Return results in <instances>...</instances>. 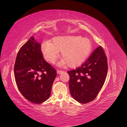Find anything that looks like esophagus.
<instances>
[{
    "label": "esophagus",
    "mask_w": 127,
    "mask_h": 127,
    "mask_svg": "<svg viewBox=\"0 0 127 127\" xmlns=\"http://www.w3.org/2000/svg\"><path fill=\"white\" fill-rule=\"evenodd\" d=\"M63 72V71L62 70H57V74H61V72Z\"/></svg>",
    "instance_id": "1"
}]
</instances>
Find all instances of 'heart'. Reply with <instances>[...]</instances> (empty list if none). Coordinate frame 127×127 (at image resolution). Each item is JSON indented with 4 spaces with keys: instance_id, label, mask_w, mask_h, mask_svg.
Wrapping results in <instances>:
<instances>
[{
    "instance_id": "b5f03b06",
    "label": "heart",
    "mask_w": 127,
    "mask_h": 127,
    "mask_svg": "<svg viewBox=\"0 0 127 127\" xmlns=\"http://www.w3.org/2000/svg\"><path fill=\"white\" fill-rule=\"evenodd\" d=\"M92 49L91 40L80 35H63L53 37L52 43L44 42L41 45V52L44 58L53 64L60 56L63 58L61 65L68 64L70 68L81 65L89 56Z\"/></svg>"
}]
</instances>
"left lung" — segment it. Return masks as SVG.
Instances as JSON below:
<instances>
[{
	"label": "left lung",
	"mask_w": 127,
	"mask_h": 127,
	"mask_svg": "<svg viewBox=\"0 0 127 127\" xmlns=\"http://www.w3.org/2000/svg\"><path fill=\"white\" fill-rule=\"evenodd\" d=\"M107 71V58L102 47L99 46L81 66L68 71L72 97L83 104L94 100L104 85Z\"/></svg>",
	"instance_id": "8db88e82"
}]
</instances>
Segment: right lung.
<instances>
[{
  "label": "right lung",
  "mask_w": 127,
  "mask_h": 127,
  "mask_svg": "<svg viewBox=\"0 0 127 127\" xmlns=\"http://www.w3.org/2000/svg\"><path fill=\"white\" fill-rule=\"evenodd\" d=\"M41 45L33 36L18 51L14 65V75L17 87L29 101L40 104L50 96L57 71L46 61Z\"/></svg>",
  "instance_id": "obj_1"
}]
</instances>
